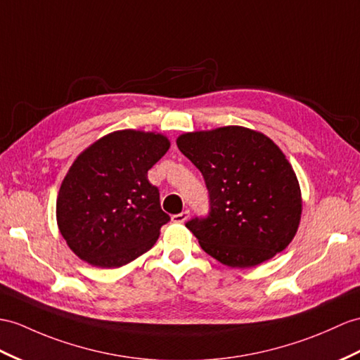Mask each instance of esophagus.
<instances>
[{
    "label": "esophagus",
    "instance_id": "esophagus-1",
    "mask_svg": "<svg viewBox=\"0 0 360 360\" xmlns=\"http://www.w3.org/2000/svg\"><path fill=\"white\" fill-rule=\"evenodd\" d=\"M188 218H189V210H183V212H180V214L172 215V221H175V223H185Z\"/></svg>",
    "mask_w": 360,
    "mask_h": 360
}]
</instances>
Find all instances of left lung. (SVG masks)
I'll return each mask as SVG.
<instances>
[{
  "mask_svg": "<svg viewBox=\"0 0 360 360\" xmlns=\"http://www.w3.org/2000/svg\"><path fill=\"white\" fill-rule=\"evenodd\" d=\"M177 146L207 188L209 214L186 223L207 255L244 269L290 244L301 220V189L292 165L269 137L223 127L183 134Z\"/></svg>",
  "mask_w": 360,
  "mask_h": 360,
  "instance_id": "8db88e82",
  "label": "left lung"
}]
</instances>
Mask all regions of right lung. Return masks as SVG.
<instances>
[{
	"mask_svg": "<svg viewBox=\"0 0 360 360\" xmlns=\"http://www.w3.org/2000/svg\"><path fill=\"white\" fill-rule=\"evenodd\" d=\"M169 150L162 134L124 129L77 157L56 201L59 231L96 267H120L150 250L171 218L148 171Z\"/></svg>",
	"mask_w": 360,
	"mask_h": 360,
	"instance_id": "add662e5",
	"label": "right lung"
}]
</instances>
